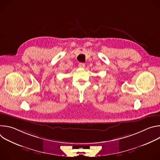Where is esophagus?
Wrapping results in <instances>:
<instances>
[{"label": "esophagus", "mask_w": 160, "mask_h": 160, "mask_svg": "<svg viewBox=\"0 0 160 160\" xmlns=\"http://www.w3.org/2000/svg\"><path fill=\"white\" fill-rule=\"evenodd\" d=\"M78 66L80 67V68H84L85 66V64H84V63H82V62H80V63H79L78 64Z\"/></svg>", "instance_id": "obj_1"}]
</instances>
